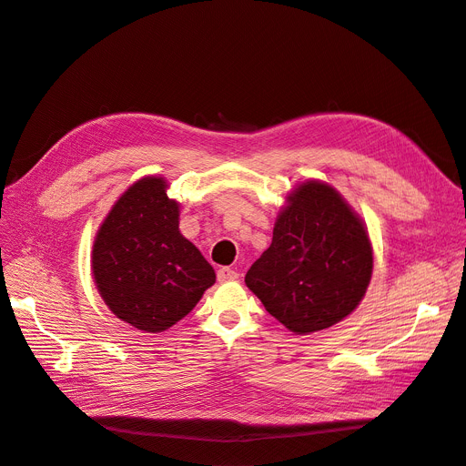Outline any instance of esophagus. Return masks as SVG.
I'll list each match as a JSON object with an SVG mask.
<instances>
[{
  "instance_id": "34e87169",
  "label": "esophagus",
  "mask_w": 466,
  "mask_h": 466,
  "mask_svg": "<svg viewBox=\"0 0 466 466\" xmlns=\"http://www.w3.org/2000/svg\"><path fill=\"white\" fill-rule=\"evenodd\" d=\"M238 278H239V274L228 266H223V268H218V270H217V279L218 281H232V279H238Z\"/></svg>"
}]
</instances>
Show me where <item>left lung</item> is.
<instances>
[{
  "label": "left lung",
  "instance_id": "1",
  "mask_svg": "<svg viewBox=\"0 0 466 466\" xmlns=\"http://www.w3.org/2000/svg\"><path fill=\"white\" fill-rule=\"evenodd\" d=\"M372 276V246L360 218L319 181L289 196L272 246L253 262L248 287L289 330L309 334L348 317Z\"/></svg>",
  "mask_w": 466,
  "mask_h": 466
}]
</instances>
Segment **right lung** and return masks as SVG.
Instances as JSON below:
<instances>
[{"label":"right lung","instance_id":"1","mask_svg":"<svg viewBox=\"0 0 466 466\" xmlns=\"http://www.w3.org/2000/svg\"><path fill=\"white\" fill-rule=\"evenodd\" d=\"M92 274L118 319L143 332L181 321L215 283L211 264L179 232V206L162 177L134 183L106 217Z\"/></svg>","mask_w":466,"mask_h":466}]
</instances>
